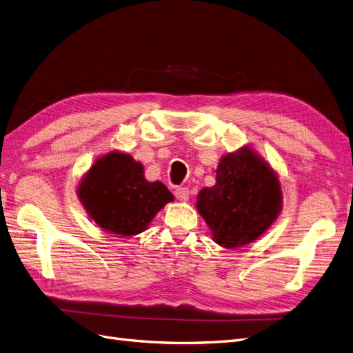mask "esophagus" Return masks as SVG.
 <instances>
[{
	"mask_svg": "<svg viewBox=\"0 0 353 353\" xmlns=\"http://www.w3.org/2000/svg\"><path fill=\"white\" fill-rule=\"evenodd\" d=\"M175 197L179 200V201H188V199H190V191H188V188H185V187H178L176 190H175Z\"/></svg>",
	"mask_w": 353,
	"mask_h": 353,
	"instance_id": "1",
	"label": "esophagus"
}]
</instances>
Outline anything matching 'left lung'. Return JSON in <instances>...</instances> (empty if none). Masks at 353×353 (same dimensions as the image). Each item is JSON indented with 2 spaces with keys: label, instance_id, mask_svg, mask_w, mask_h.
I'll return each mask as SVG.
<instances>
[{
  "label": "left lung",
  "instance_id": "8db88e82",
  "mask_svg": "<svg viewBox=\"0 0 353 353\" xmlns=\"http://www.w3.org/2000/svg\"><path fill=\"white\" fill-rule=\"evenodd\" d=\"M196 208L213 241L225 249L243 248L258 240L280 215L279 174L252 145H243L221 157L216 184L200 190Z\"/></svg>",
  "mask_w": 353,
  "mask_h": 353
}]
</instances>
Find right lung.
<instances>
[{
	"mask_svg": "<svg viewBox=\"0 0 353 353\" xmlns=\"http://www.w3.org/2000/svg\"><path fill=\"white\" fill-rule=\"evenodd\" d=\"M88 216L116 237H132L150 225L174 196L160 181L144 176L143 163L125 152L112 150L95 159L77 187Z\"/></svg>",
	"mask_w": 353,
	"mask_h": 353,
	"instance_id": "right-lung-1",
	"label": "right lung"
}]
</instances>
